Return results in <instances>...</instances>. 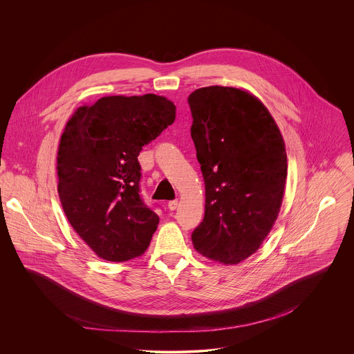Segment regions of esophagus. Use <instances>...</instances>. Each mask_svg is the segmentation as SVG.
<instances>
[{"label":"esophagus","mask_w":354,"mask_h":354,"mask_svg":"<svg viewBox=\"0 0 354 354\" xmlns=\"http://www.w3.org/2000/svg\"><path fill=\"white\" fill-rule=\"evenodd\" d=\"M177 205H178V201H170V202L167 203V207H169V209H176L177 208Z\"/></svg>","instance_id":"obj_1"}]
</instances>
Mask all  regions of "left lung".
<instances>
[{"label": "left lung", "mask_w": 354, "mask_h": 354, "mask_svg": "<svg viewBox=\"0 0 354 354\" xmlns=\"http://www.w3.org/2000/svg\"><path fill=\"white\" fill-rule=\"evenodd\" d=\"M188 103L205 185L204 218L192 243L208 259L237 264L259 250L278 216L288 176L283 138L248 91L203 87Z\"/></svg>", "instance_id": "left-lung-1"}]
</instances>
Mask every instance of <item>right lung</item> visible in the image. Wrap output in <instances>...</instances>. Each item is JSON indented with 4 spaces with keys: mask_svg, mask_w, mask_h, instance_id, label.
I'll use <instances>...</instances> for the list:
<instances>
[{
    "mask_svg": "<svg viewBox=\"0 0 354 354\" xmlns=\"http://www.w3.org/2000/svg\"><path fill=\"white\" fill-rule=\"evenodd\" d=\"M165 97H103L66 122L57 153L58 195L82 240L107 261L149 248L159 216L140 196L142 147L174 122Z\"/></svg>",
    "mask_w": 354,
    "mask_h": 354,
    "instance_id": "add662e5",
    "label": "right lung"
}]
</instances>
